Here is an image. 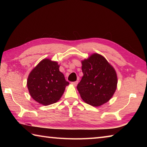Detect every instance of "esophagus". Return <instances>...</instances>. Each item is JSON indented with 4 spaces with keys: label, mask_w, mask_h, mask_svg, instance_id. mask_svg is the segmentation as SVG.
<instances>
[{
    "label": "esophagus",
    "mask_w": 147,
    "mask_h": 147,
    "mask_svg": "<svg viewBox=\"0 0 147 147\" xmlns=\"http://www.w3.org/2000/svg\"><path fill=\"white\" fill-rule=\"evenodd\" d=\"M72 83V85H73L74 86H76L77 85H78V82H77V81H76V82H72L71 83Z\"/></svg>",
    "instance_id": "obj_1"
}]
</instances>
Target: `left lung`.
<instances>
[{"instance_id":"1","label":"left lung","mask_w":147,"mask_h":147,"mask_svg":"<svg viewBox=\"0 0 147 147\" xmlns=\"http://www.w3.org/2000/svg\"><path fill=\"white\" fill-rule=\"evenodd\" d=\"M82 64L83 76L77 89L83 100L94 107L107 102L117 88V77L114 67L96 53L84 59Z\"/></svg>"}]
</instances>
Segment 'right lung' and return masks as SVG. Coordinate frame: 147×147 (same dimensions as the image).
<instances>
[{"mask_svg": "<svg viewBox=\"0 0 147 147\" xmlns=\"http://www.w3.org/2000/svg\"><path fill=\"white\" fill-rule=\"evenodd\" d=\"M69 84L59 71L57 62L49 59L40 61L31 71L27 80L31 96L43 105L57 102Z\"/></svg>", "mask_w": 147, "mask_h": 147, "instance_id": "obj_1", "label": "right lung"}]
</instances>
